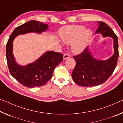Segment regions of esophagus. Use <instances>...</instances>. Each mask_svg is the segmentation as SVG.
<instances>
[{
    "label": "esophagus",
    "instance_id": "34e87169",
    "mask_svg": "<svg viewBox=\"0 0 123 123\" xmlns=\"http://www.w3.org/2000/svg\"><path fill=\"white\" fill-rule=\"evenodd\" d=\"M70 57V55L69 54H65L63 56V59L65 60V59H68V58H69Z\"/></svg>",
    "mask_w": 123,
    "mask_h": 123
}]
</instances>
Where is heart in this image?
<instances>
[{"label":"heart","mask_w":123,"mask_h":123,"mask_svg":"<svg viewBox=\"0 0 123 123\" xmlns=\"http://www.w3.org/2000/svg\"><path fill=\"white\" fill-rule=\"evenodd\" d=\"M84 29L82 25H70L63 27L60 30V36L64 42H73L72 49L75 53L84 50L91 37V31Z\"/></svg>","instance_id":"1"}]
</instances>
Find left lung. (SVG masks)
Returning <instances> with one entry per match:
<instances>
[{
    "mask_svg": "<svg viewBox=\"0 0 123 123\" xmlns=\"http://www.w3.org/2000/svg\"><path fill=\"white\" fill-rule=\"evenodd\" d=\"M99 27L95 34L100 33L104 37L110 36L114 41V53L106 61H99L93 58L86 48L81 53L73 57L76 65L72 72V78L81 86L92 87L103 84L113 73L119 56L118 37L107 24L98 22Z\"/></svg>",
    "mask_w": 123,
    "mask_h": 123,
    "instance_id": "1",
    "label": "left lung"
}]
</instances>
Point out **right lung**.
<instances>
[{
  "label": "right lung",
  "mask_w": 123,
  "mask_h": 123,
  "mask_svg": "<svg viewBox=\"0 0 123 123\" xmlns=\"http://www.w3.org/2000/svg\"><path fill=\"white\" fill-rule=\"evenodd\" d=\"M48 28V25L46 24L31 20L17 27L7 42L6 56L9 72L16 80L25 87L32 88L46 84L52 78L55 68L63 60V55L53 51H47L34 63L21 66L16 63L12 54L13 41L18 35L31 32L41 34L45 31Z\"/></svg>",
  "instance_id": "add662e5"
}]
</instances>
